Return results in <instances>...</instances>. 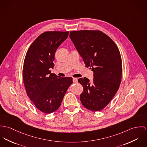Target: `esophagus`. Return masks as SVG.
<instances>
[{
    "mask_svg": "<svg viewBox=\"0 0 147 147\" xmlns=\"http://www.w3.org/2000/svg\"><path fill=\"white\" fill-rule=\"evenodd\" d=\"M73 81L74 83H77L78 82V79L76 78H73Z\"/></svg>",
    "mask_w": 147,
    "mask_h": 147,
    "instance_id": "obj_1",
    "label": "esophagus"
}]
</instances>
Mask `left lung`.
I'll list each match as a JSON object with an SVG mask.
<instances>
[{
    "mask_svg": "<svg viewBox=\"0 0 147 147\" xmlns=\"http://www.w3.org/2000/svg\"><path fill=\"white\" fill-rule=\"evenodd\" d=\"M70 38L86 66L94 72V80L78 79L83 87L80 95L82 105L98 112L104 108L118 91L122 78V64L119 51L107 35L98 30L70 32Z\"/></svg>",
    "mask_w": 147,
    "mask_h": 147,
    "instance_id": "8db88e82",
    "label": "left lung"
}]
</instances>
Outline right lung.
Instances as JSON below:
<instances>
[{
	"label": "right lung",
	"instance_id": "add662e5",
	"mask_svg": "<svg viewBox=\"0 0 147 147\" xmlns=\"http://www.w3.org/2000/svg\"><path fill=\"white\" fill-rule=\"evenodd\" d=\"M69 32H46L32 43L24 62L22 77L28 96L41 112L51 113L60 107L71 77L51 73L55 53L67 38Z\"/></svg>",
	"mask_w": 147,
	"mask_h": 147
}]
</instances>
